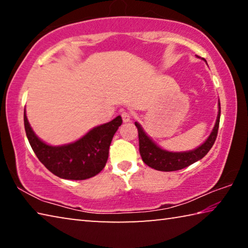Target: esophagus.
Segmentation results:
<instances>
[{
  "label": "esophagus",
  "mask_w": 248,
  "mask_h": 248,
  "mask_svg": "<svg viewBox=\"0 0 248 248\" xmlns=\"http://www.w3.org/2000/svg\"><path fill=\"white\" fill-rule=\"evenodd\" d=\"M121 117H123L124 123H129V121L131 120V115H130L128 111H123V112H121Z\"/></svg>",
  "instance_id": "34e87169"
}]
</instances>
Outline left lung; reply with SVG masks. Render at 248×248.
Instances as JSON below:
<instances>
[{
  "mask_svg": "<svg viewBox=\"0 0 248 248\" xmlns=\"http://www.w3.org/2000/svg\"><path fill=\"white\" fill-rule=\"evenodd\" d=\"M221 116V106L220 100L217 103V117L216 120V124L213 127L211 133L207 138L202 144L198 148L190 151H184V152H171L162 149L158 146L151 138L145 133L144 129L139 123H134L139 132V150L140 154L146 165L152 167V169L162 171H173L185 169V167L194 164L195 162L205 156L217 136V130H219V123Z\"/></svg>",
  "mask_w": 248,
  "mask_h": 248,
  "instance_id": "8db88e82",
  "label": "left lung"
}]
</instances>
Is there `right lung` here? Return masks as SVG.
Here are the masks:
<instances>
[{"instance_id": "right-lung-1", "label": "right lung", "mask_w": 248, "mask_h": 248, "mask_svg": "<svg viewBox=\"0 0 248 248\" xmlns=\"http://www.w3.org/2000/svg\"><path fill=\"white\" fill-rule=\"evenodd\" d=\"M121 124L123 119L118 116L91 129L72 143L50 145L36 136L24 110L25 131L33 152L52 174L63 179L83 180L97 175L106 165L109 146Z\"/></svg>"}]
</instances>
